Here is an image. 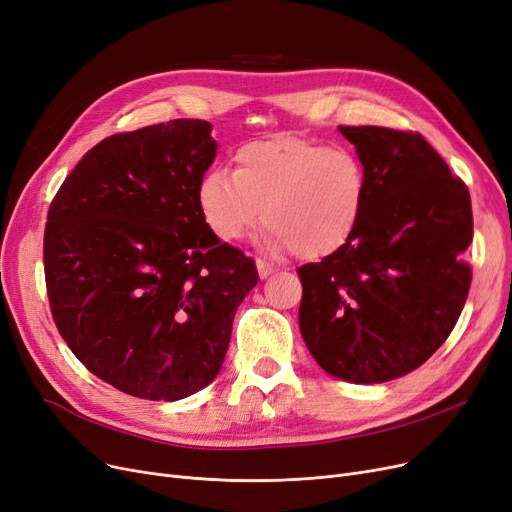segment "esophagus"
<instances>
[{
    "label": "esophagus",
    "instance_id": "34e87169",
    "mask_svg": "<svg viewBox=\"0 0 512 512\" xmlns=\"http://www.w3.org/2000/svg\"><path fill=\"white\" fill-rule=\"evenodd\" d=\"M257 272H259V278L265 280V278H270V276L276 272V268H274V265H272L270 261L259 259V261H257Z\"/></svg>",
    "mask_w": 512,
    "mask_h": 512
}]
</instances>
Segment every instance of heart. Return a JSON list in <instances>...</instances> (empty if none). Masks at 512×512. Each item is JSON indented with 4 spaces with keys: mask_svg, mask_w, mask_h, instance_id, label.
Listing matches in <instances>:
<instances>
[{
    "mask_svg": "<svg viewBox=\"0 0 512 512\" xmlns=\"http://www.w3.org/2000/svg\"><path fill=\"white\" fill-rule=\"evenodd\" d=\"M234 165L198 184V209L219 240H240L263 209L265 247L316 259L339 251L360 224L368 175L349 148L272 138L244 144Z\"/></svg>",
    "mask_w": 512,
    "mask_h": 512,
    "instance_id": "1",
    "label": "heart"
}]
</instances>
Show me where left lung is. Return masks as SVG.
I'll return each mask as SVG.
<instances>
[{
    "label": "left lung",
    "instance_id": "left-lung-1",
    "mask_svg": "<svg viewBox=\"0 0 512 512\" xmlns=\"http://www.w3.org/2000/svg\"><path fill=\"white\" fill-rule=\"evenodd\" d=\"M339 131L366 167V205L339 251L297 270L299 330L328 374L387 383L425 364L458 322L471 286V196L418 133Z\"/></svg>",
    "mask_w": 512,
    "mask_h": 512
}]
</instances>
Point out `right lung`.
<instances>
[{
    "label": "right lung",
    "mask_w": 512,
    "mask_h": 512,
    "mask_svg": "<svg viewBox=\"0 0 512 512\" xmlns=\"http://www.w3.org/2000/svg\"><path fill=\"white\" fill-rule=\"evenodd\" d=\"M211 129L175 119L102 140L48 213L43 263L62 339L98 379L152 402L213 383L259 280L198 209Z\"/></svg>",
    "instance_id": "obj_1"
}]
</instances>
